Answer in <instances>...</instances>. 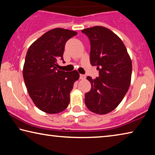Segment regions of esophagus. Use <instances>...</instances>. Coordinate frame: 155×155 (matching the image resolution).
<instances>
[{
	"instance_id": "obj_1",
	"label": "esophagus",
	"mask_w": 155,
	"mask_h": 155,
	"mask_svg": "<svg viewBox=\"0 0 155 155\" xmlns=\"http://www.w3.org/2000/svg\"><path fill=\"white\" fill-rule=\"evenodd\" d=\"M85 78H86V76L85 74H80V78H81V79H82V80L85 79Z\"/></svg>"
}]
</instances>
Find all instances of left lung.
<instances>
[{
    "label": "left lung",
    "mask_w": 155,
    "mask_h": 155,
    "mask_svg": "<svg viewBox=\"0 0 155 155\" xmlns=\"http://www.w3.org/2000/svg\"><path fill=\"white\" fill-rule=\"evenodd\" d=\"M90 41V63L96 65L99 77H87L91 88L85 94L87 108L97 114L112 111L121 103L129 88L132 63L118 36L103 27L82 30Z\"/></svg>",
    "instance_id": "8db88e82"
}]
</instances>
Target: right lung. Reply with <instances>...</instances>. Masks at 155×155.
I'll return each mask as SVG.
<instances>
[{"instance_id":"1","label":"right lung","mask_w":155,"mask_h":155,"mask_svg":"<svg viewBox=\"0 0 155 155\" xmlns=\"http://www.w3.org/2000/svg\"><path fill=\"white\" fill-rule=\"evenodd\" d=\"M77 34L74 31L54 28L28 48L23 68L25 83L34 104L47 114H57L67 108L70 91L79 78L77 70L65 72L57 69V61L64 62L65 43Z\"/></svg>"}]
</instances>
